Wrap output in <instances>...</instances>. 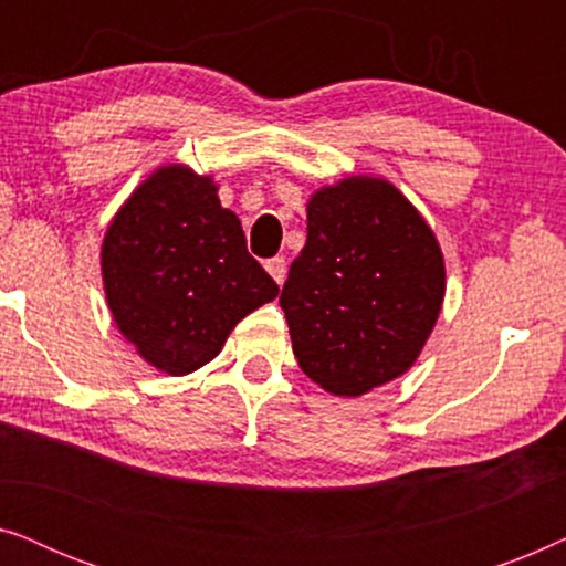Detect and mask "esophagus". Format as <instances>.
<instances>
[{
	"mask_svg": "<svg viewBox=\"0 0 566 566\" xmlns=\"http://www.w3.org/2000/svg\"><path fill=\"white\" fill-rule=\"evenodd\" d=\"M265 270L270 275H273V281L277 285H283L285 273H289V262H285V258H273V260L265 262Z\"/></svg>",
	"mask_w": 566,
	"mask_h": 566,
	"instance_id": "34e87169",
	"label": "esophagus"
}]
</instances>
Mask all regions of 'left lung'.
<instances>
[{
  "instance_id": "1",
  "label": "left lung",
  "mask_w": 566,
  "mask_h": 566,
  "mask_svg": "<svg viewBox=\"0 0 566 566\" xmlns=\"http://www.w3.org/2000/svg\"><path fill=\"white\" fill-rule=\"evenodd\" d=\"M443 293L438 239L391 182L347 177L314 192L281 308L301 370L324 391L360 397L412 368Z\"/></svg>"
}]
</instances>
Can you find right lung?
Masks as SVG:
<instances>
[{
    "label": "right lung",
    "mask_w": 566,
    "mask_h": 566,
    "mask_svg": "<svg viewBox=\"0 0 566 566\" xmlns=\"http://www.w3.org/2000/svg\"><path fill=\"white\" fill-rule=\"evenodd\" d=\"M216 190L211 177L161 167L123 203L103 242L113 319L169 376L213 360L237 322L277 296Z\"/></svg>",
    "instance_id": "obj_1"
}]
</instances>
